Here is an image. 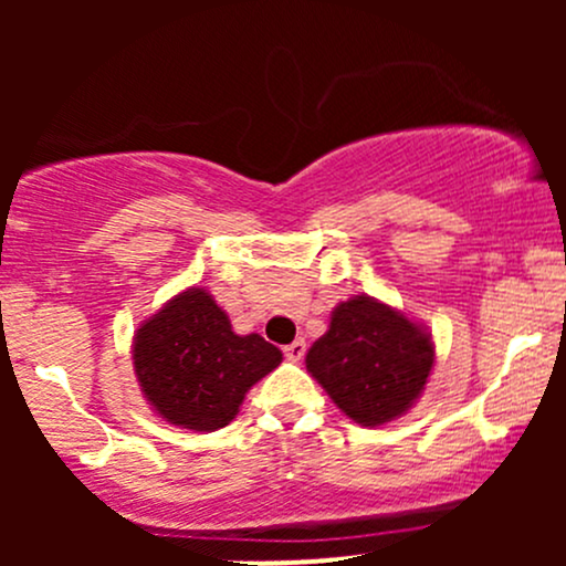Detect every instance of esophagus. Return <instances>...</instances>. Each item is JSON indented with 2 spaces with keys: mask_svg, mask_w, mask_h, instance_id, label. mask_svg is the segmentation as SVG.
<instances>
[{
  "mask_svg": "<svg viewBox=\"0 0 566 566\" xmlns=\"http://www.w3.org/2000/svg\"><path fill=\"white\" fill-rule=\"evenodd\" d=\"M284 356L292 361H301L305 356V340H292L290 346H284Z\"/></svg>",
  "mask_w": 566,
  "mask_h": 566,
  "instance_id": "obj_1",
  "label": "esophagus"
}]
</instances>
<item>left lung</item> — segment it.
I'll return each mask as SVG.
<instances>
[{
	"mask_svg": "<svg viewBox=\"0 0 566 566\" xmlns=\"http://www.w3.org/2000/svg\"><path fill=\"white\" fill-rule=\"evenodd\" d=\"M305 367L350 420L382 426L405 415L433 367L431 335L391 305L356 295L333 311Z\"/></svg>",
	"mask_w": 566,
	"mask_h": 566,
	"instance_id": "obj_1",
	"label": "left lung"
}]
</instances>
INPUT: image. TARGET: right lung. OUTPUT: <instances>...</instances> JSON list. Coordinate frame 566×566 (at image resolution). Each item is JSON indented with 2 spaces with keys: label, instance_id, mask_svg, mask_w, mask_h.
<instances>
[{
  "label": "right lung",
  "instance_id": "right-lung-1",
  "mask_svg": "<svg viewBox=\"0 0 566 566\" xmlns=\"http://www.w3.org/2000/svg\"><path fill=\"white\" fill-rule=\"evenodd\" d=\"M135 375L172 426L218 431L229 426L244 394L282 361L261 335H237L210 292L175 295L135 335Z\"/></svg>",
  "mask_w": 566,
  "mask_h": 566
}]
</instances>
